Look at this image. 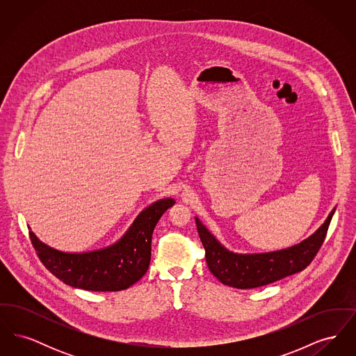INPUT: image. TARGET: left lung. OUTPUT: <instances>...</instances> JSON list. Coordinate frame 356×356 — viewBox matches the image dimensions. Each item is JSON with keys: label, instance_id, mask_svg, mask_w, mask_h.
<instances>
[{"label": "left lung", "instance_id": "1", "mask_svg": "<svg viewBox=\"0 0 356 356\" xmlns=\"http://www.w3.org/2000/svg\"><path fill=\"white\" fill-rule=\"evenodd\" d=\"M334 212L335 208L322 225L299 244L263 254L232 252L208 231L199 218H195V220L205 248L209 271L225 286L248 289L267 286L289 275L303 271L322 247Z\"/></svg>", "mask_w": 356, "mask_h": 356}]
</instances>
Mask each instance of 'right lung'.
I'll list each match as a JSON object with an SVG mask.
<instances>
[{
	"instance_id": "add662e5",
	"label": "right lung",
	"mask_w": 356,
	"mask_h": 356,
	"mask_svg": "<svg viewBox=\"0 0 356 356\" xmlns=\"http://www.w3.org/2000/svg\"><path fill=\"white\" fill-rule=\"evenodd\" d=\"M176 203L165 197L143 209L128 231L105 248L88 252H64L29 232L42 264L70 287L86 291H121L134 286L149 267L152 234L163 213Z\"/></svg>"
}]
</instances>
